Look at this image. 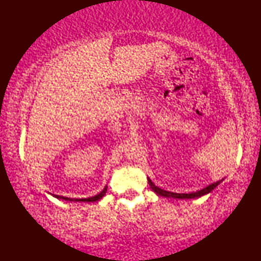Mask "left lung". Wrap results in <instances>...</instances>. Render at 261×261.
Returning <instances> with one entry per match:
<instances>
[{
  "label": "left lung",
  "mask_w": 261,
  "mask_h": 261,
  "mask_svg": "<svg viewBox=\"0 0 261 261\" xmlns=\"http://www.w3.org/2000/svg\"><path fill=\"white\" fill-rule=\"evenodd\" d=\"M222 180L223 179H221V180L216 181V182H213V184H211V185H208L206 187H204L203 190H199V191L193 192V193H190V194H180V193H173V192H168V191L162 190V188H159L158 186L154 185L153 182L151 181V179L148 177V182H149V185H150L151 190L156 194H158L159 196L171 197V198H180V199H184V198H197V197H201L203 195H206V194L212 192L214 188L218 186Z\"/></svg>",
  "instance_id": "obj_1"
}]
</instances>
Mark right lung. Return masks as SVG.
<instances>
[{
  "mask_svg": "<svg viewBox=\"0 0 261 261\" xmlns=\"http://www.w3.org/2000/svg\"><path fill=\"white\" fill-rule=\"evenodd\" d=\"M107 191H108V187L105 186L104 190H103L101 193H98L97 195L92 196V197H88V198H69V197H64V196H59V195H53V196L57 197V198H60V199H65V201H74V202H96V201H99V199H101V198L105 195V193H107Z\"/></svg>",
  "mask_w": 261,
  "mask_h": 261,
  "instance_id": "obj_1",
  "label": "right lung"
}]
</instances>
